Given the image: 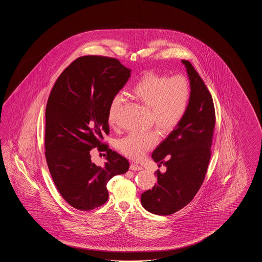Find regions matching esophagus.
<instances>
[{"mask_svg":"<svg viewBox=\"0 0 262 262\" xmlns=\"http://www.w3.org/2000/svg\"><path fill=\"white\" fill-rule=\"evenodd\" d=\"M129 169H130L132 171H140V170H142L143 168H142L141 166H139V165L135 164V163H132L130 166H129Z\"/></svg>","mask_w":262,"mask_h":262,"instance_id":"1","label":"esophagus"}]
</instances>
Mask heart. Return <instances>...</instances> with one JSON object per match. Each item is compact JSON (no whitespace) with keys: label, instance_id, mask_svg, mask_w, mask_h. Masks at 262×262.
<instances>
[{"label":"heart","instance_id":"heart-1","mask_svg":"<svg viewBox=\"0 0 262 262\" xmlns=\"http://www.w3.org/2000/svg\"><path fill=\"white\" fill-rule=\"evenodd\" d=\"M190 84L187 77L147 74L132 89L133 96L149 109V121L164 134L171 133L182 120L190 100ZM123 103L120 94L113 96L108 107V124L117 125V115ZM155 130L133 132L117 141V148L133 160H140L158 142Z\"/></svg>","mask_w":262,"mask_h":262}]
</instances>
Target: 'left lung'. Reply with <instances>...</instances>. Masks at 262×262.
Returning a JSON list of instances; mask_svg holds the SVG:
<instances>
[{"instance_id":"left-lung-1","label":"left lung","mask_w":262,"mask_h":262,"mask_svg":"<svg viewBox=\"0 0 262 262\" xmlns=\"http://www.w3.org/2000/svg\"><path fill=\"white\" fill-rule=\"evenodd\" d=\"M190 82L187 113L153 151L152 159L166 167L155 172L157 184L141 194L142 206L153 214L170 215L187 205L205 179L211 157L215 109L209 90L188 61L183 60Z\"/></svg>"}]
</instances>
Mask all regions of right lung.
<instances>
[{
	"label": "right lung",
	"instance_id": "right-lung-1",
	"mask_svg": "<svg viewBox=\"0 0 262 262\" xmlns=\"http://www.w3.org/2000/svg\"><path fill=\"white\" fill-rule=\"evenodd\" d=\"M130 70L104 56L79 57L63 70L52 88L45 112V157L62 199L81 211L103 205L109 198L107 183L125 174L128 161L103 142L110 133V101L127 81ZM106 151L99 167L90 150Z\"/></svg>",
	"mask_w": 262,
	"mask_h": 262
}]
</instances>
